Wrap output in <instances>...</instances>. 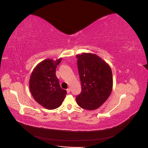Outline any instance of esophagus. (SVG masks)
<instances>
[{
  "label": "esophagus",
  "instance_id": "1",
  "mask_svg": "<svg viewBox=\"0 0 148 148\" xmlns=\"http://www.w3.org/2000/svg\"><path fill=\"white\" fill-rule=\"evenodd\" d=\"M67 94H69L70 93V91H71V89H69V88H68V89H67Z\"/></svg>",
  "mask_w": 148,
  "mask_h": 148
}]
</instances>
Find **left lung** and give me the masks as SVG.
Here are the masks:
<instances>
[{
	"label": "left lung",
	"mask_w": 148,
	"mask_h": 148,
	"mask_svg": "<svg viewBox=\"0 0 148 148\" xmlns=\"http://www.w3.org/2000/svg\"><path fill=\"white\" fill-rule=\"evenodd\" d=\"M76 58L82 90L75 100L81 108L95 110L105 103L112 92L111 68L95 54L83 52Z\"/></svg>",
	"instance_id": "left-lung-1"
}]
</instances>
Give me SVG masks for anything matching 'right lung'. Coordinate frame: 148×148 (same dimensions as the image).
<instances>
[{
	"label": "right lung",
	"mask_w": 148,
	"mask_h": 148,
	"mask_svg": "<svg viewBox=\"0 0 148 148\" xmlns=\"http://www.w3.org/2000/svg\"><path fill=\"white\" fill-rule=\"evenodd\" d=\"M62 59L42 60L34 67L30 77L29 88L34 99L49 110L59 108L67 94L60 87L56 75L57 66Z\"/></svg>",
	"instance_id": "add662e5"
}]
</instances>
